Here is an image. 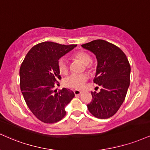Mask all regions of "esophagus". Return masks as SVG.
I'll use <instances>...</instances> for the list:
<instances>
[{
	"mask_svg": "<svg viewBox=\"0 0 150 150\" xmlns=\"http://www.w3.org/2000/svg\"><path fill=\"white\" fill-rule=\"evenodd\" d=\"M74 93H75V96H79L82 93V91H79V90H75V91H74Z\"/></svg>",
	"mask_w": 150,
	"mask_h": 150,
	"instance_id": "1",
	"label": "esophagus"
}]
</instances>
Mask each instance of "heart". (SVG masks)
Instances as JSON below:
<instances>
[{
    "label": "heart",
    "mask_w": 150,
    "mask_h": 150,
    "mask_svg": "<svg viewBox=\"0 0 150 150\" xmlns=\"http://www.w3.org/2000/svg\"><path fill=\"white\" fill-rule=\"evenodd\" d=\"M74 57L82 62L85 66L86 69H90L89 64L92 61L91 55L85 52H77L74 54ZM58 68L61 74L66 75L68 72V62L65 58H61L58 61ZM88 80L86 74L82 75H71L66 77L64 80V84L67 87L73 88L75 89H82L84 87V83Z\"/></svg>",
    "instance_id": "1"
}]
</instances>
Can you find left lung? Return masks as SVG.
Segmentation results:
<instances>
[{
	"label": "left lung",
	"mask_w": 150,
	"mask_h": 150,
	"mask_svg": "<svg viewBox=\"0 0 150 150\" xmlns=\"http://www.w3.org/2000/svg\"><path fill=\"white\" fill-rule=\"evenodd\" d=\"M97 59L93 82L101 87L91 92L92 100L88 110L99 119L112 117L123 103L130 84L131 66L125 54L115 45L103 40H96L82 45Z\"/></svg>",
	"instance_id": "8db88e82"
}]
</instances>
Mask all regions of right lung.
<instances>
[{"instance_id":"1","label":"right lung","mask_w":150,"mask_h":150,"mask_svg":"<svg viewBox=\"0 0 150 150\" xmlns=\"http://www.w3.org/2000/svg\"><path fill=\"white\" fill-rule=\"evenodd\" d=\"M77 45L43 42L33 46L27 53L19 70L20 89L26 105L33 114L47 124L64 118L65 108L75 96L69 89L54 90L61 77L58 68L59 59Z\"/></svg>"}]
</instances>
